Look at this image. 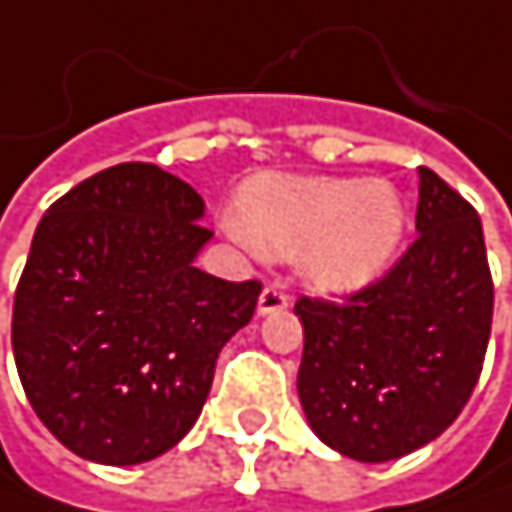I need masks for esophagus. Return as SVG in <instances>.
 <instances>
[{"instance_id":"1","label":"esophagus","mask_w":512,"mask_h":512,"mask_svg":"<svg viewBox=\"0 0 512 512\" xmlns=\"http://www.w3.org/2000/svg\"><path fill=\"white\" fill-rule=\"evenodd\" d=\"M290 305V296L281 290V287H266L263 293H260V299H257V314H278V311H284Z\"/></svg>"}]
</instances>
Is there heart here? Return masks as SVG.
Returning <instances> with one entry per match:
<instances>
[{
    "label": "heart",
    "instance_id": "heart-1",
    "mask_svg": "<svg viewBox=\"0 0 512 512\" xmlns=\"http://www.w3.org/2000/svg\"><path fill=\"white\" fill-rule=\"evenodd\" d=\"M234 234L263 257L302 255L305 281L326 296H347L382 275L394 257L406 213L382 180L263 174L240 201Z\"/></svg>",
    "mask_w": 512,
    "mask_h": 512
}]
</instances>
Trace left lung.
<instances>
[{
	"instance_id": "left-lung-1",
	"label": "left lung",
	"mask_w": 512,
	"mask_h": 512,
	"mask_svg": "<svg viewBox=\"0 0 512 512\" xmlns=\"http://www.w3.org/2000/svg\"><path fill=\"white\" fill-rule=\"evenodd\" d=\"M415 228L406 255L347 302H296L305 418L350 460H397L442 436L483 370L495 293L480 216L421 168Z\"/></svg>"
}]
</instances>
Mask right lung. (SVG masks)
<instances>
[{"mask_svg":"<svg viewBox=\"0 0 512 512\" xmlns=\"http://www.w3.org/2000/svg\"><path fill=\"white\" fill-rule=\"evenodd\" d=\"M201 195L151 162L73 186L41 219L14 293L23 391L76 457L136 465L198 421L222 347L252 320L260 281L195 266L213 237Z\"/></svg>","mask_w":512,"mask_h":512,"instance_id":"obj_1","label":"right lung"}]
</instances>
